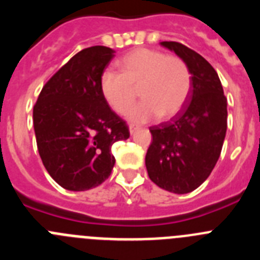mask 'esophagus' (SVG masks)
Wrapping results in <instances>:
<instances>
[{"instance_id": "1", "label": "esophagus", "mask_w": 260, "mask_h": 260, "mask_svg": "<svg viewBox=\"0 0 260 260\" xmlns=\"http://www.w3.org/2000/svg\"><path fill=\"white\" fill-rule=\"evenodd\" d=\"M128 130H130V134H134V133L138 130V126L130 125V126H128Z\"/></svg>"}]
</instances>
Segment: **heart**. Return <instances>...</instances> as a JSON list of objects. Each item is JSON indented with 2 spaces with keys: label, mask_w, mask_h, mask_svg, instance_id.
<instances>
[{
  "label": "heart",
  "mask_w": 260,
  "mask_h": 260,
  "mask_svg": "<svg viewBox=\"0 0 260 260\" xmlns=\"http://www.w3.org/2000/svg\"><path fill=\"white\" fill-rule=\"evenodd\" d=\"M119 73L105 70L100 89L109 107L125 114L137 100L142 102L128 113L135 122L155 118L167 119L181 110L191 91V71L178 56L150 48H137L117 62Z\"/></svg>",
  "instance_id": "1"
}]
</instances>
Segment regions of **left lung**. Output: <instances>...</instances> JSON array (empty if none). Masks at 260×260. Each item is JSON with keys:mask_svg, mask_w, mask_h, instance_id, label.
Segmentation results:
<instances>
[{"mask_svg": "<svg viewBox=\"0 0 260 260\" xmlns=\"http://www.w3.org/2000/svg\"><path fill=\"white\" fill-rule=\"evenodd\" d=\"M191 71V91L171 121L151 126L146 168L153 183L186 194L207 180L221 153L226 133V98L210 62L177 41H162Z\"/></svg>", "mask_w": 260, "mask_h": 260, "instance_id": "obj_1", "label": "left lung"}]
</instances>
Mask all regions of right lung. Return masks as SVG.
I'll use <instances>...</instances> for the list:
<instances>
[{
	"instance_id": "add662e5",
	"label": "right lung",
	"mask_w": 260,
	"mask_h": 260,
	"mask_svg": "<svg viewBox=\"0 0 260 260\" xmlns=\"http://www.w3.org/2000/svg\"><path fill=\"white\" fill-rule=\"evenodd\" d=\"M113 57L114 50L103 45L82 49L44 84L34 107L41 161L66 190L102 185L116 162L110 148L130 137L100 89V77Z\"/></svg>"
}]
</instances>
